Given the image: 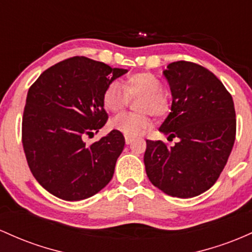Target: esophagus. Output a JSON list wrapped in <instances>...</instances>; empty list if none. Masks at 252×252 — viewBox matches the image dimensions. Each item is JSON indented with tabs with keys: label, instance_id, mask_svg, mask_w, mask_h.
<instances>
[{
	"label": "esophagus",
	"instance_id": "obj_1",
	"mask_svg": "<svg viewBox=\"0 0 252 252\" xmlns=\"http://www.w3.org/2000/svg\"><path fill=\"white\" fill-rule=\"evenodd\" d=\"M134 139L132 137H125V141L127 145H129V144H132V141H133Z\"/></svg>",
	"mask_w": 252,
	"mask_h": 252
}]
</instances>
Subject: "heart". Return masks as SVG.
<instances>
[{
  "label": "heart",
  "instance_id": "1",
  "mask_svg": "<svg viewBox=\"0 0 252 252\" xmlns=\"http://www.w3.org/2000/svg\"><path fill=\"white\" fill-rule=\"evenodd\" d=\"M140 97L135 108L140 113H124L111 121V128L126 137H138L151 125L150 115L162 118L169 111V102L163 94V84L156 75L141 71L131 73L123 82H112L102 94L103 108L118 113L127 106L129 98Z\"/></svg>",
  "mask_w": 252,
  "mask_h": 252
}]
</instances>
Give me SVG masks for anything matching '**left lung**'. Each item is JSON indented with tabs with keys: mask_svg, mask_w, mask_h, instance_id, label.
Instances as JSON below:
<instances>
[{
	"mask_svg": "<svg viewBox=\"0 0 252 252\" xmlns=\"http://www.w3.org/2000/svg\"><path fill=\"white\" fill-rule=\"evenodd\" d=\"M170 86L171 112L159 131L179 143L146 140V175L155 187L175 197L208 190L224 170L236 139L232 96L206 67L179 61L163 71Z\"/></svg>",
	"mask_w": 252,
	"mask_h": 252,
	"instance_id": "left-lung-1",
	"label": "left lung"
}]
</instances>
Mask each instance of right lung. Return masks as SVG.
<instances>
[{
    "mask_svg": "<svg viewBox=\"0 0 252 252\" xmlns=\"http://www.w3.org/2000/svg\"><path fill=\"white\" fill-rule=\"evenodd\" d=\"M126 72L76 56L45 70L28 89L22 145L33 176L49 193L80 201L112 180L125 146L123 133L113 129L92 145L83 137L107 123L103 90Z\"/></svg>",
    "mask_w": 252,
    "mask_h": 252,
    "instance_id": "add662e5",
    "label": "right lung"
}]
</instances>
